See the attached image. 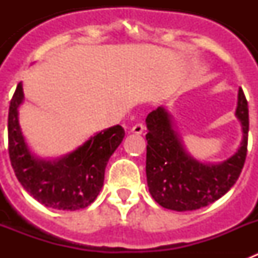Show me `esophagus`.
I'll return each instance as SVG.
<instances>
[{
  "label": "esophagus",
  "mask_w": 258,
  "mask_h": 258,
  "mask_svg": "<svg viewBox=\"0 0 258 258\" xmlns=\"http://www.w3.org/2000/svg\"><path fill=\"white\" fill-rule=\"evenodd\" d=\"M143 131H145V127H143L142 124H136L131 129L132 133H134V134H142Z\"/></svg>",
  "instance_id": "esophagus-1"
}]
</instances>
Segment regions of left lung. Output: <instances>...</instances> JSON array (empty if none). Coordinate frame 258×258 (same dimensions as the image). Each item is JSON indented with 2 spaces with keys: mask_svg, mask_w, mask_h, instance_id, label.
<instances>
[{
  "mask_svg": "<svg viewBox=\"0 0 258 258\" xmlns=\"http://www.w3.org/2000/svg\"><path fill=\"white\" fill-rule=\"evenodd\" d=\"M235 116L243 132L239 149L221 163H203L186 151L165 107L149 113L146 175L150 194L159 206L177 212L195 211L218 200L234 186L244 165L249 131L248 103L240 88Z\"/></svg>",
  "mask_w": 258,
  "mask_h": 258,
  "instance_id": "left-lung-1",
  "label": "left lung"
}]
</instances>
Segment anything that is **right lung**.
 Here are the masks:
<instances>
[{
    "mask_svg": "<svg viewBox=\"0 0 258 258\" xmlns=\"http://www.w3.org/2000/svg\"><path fill=\"white\" fill-rule=\"evenodd\" d=\"M24 101L18 84L9 108V155L24 190L37 202L59 211H77L90 206L102 190L109 157L122 142L120 125L95 133L64 156L46 160L29 150L19 125V107Z\"/></svg>",
    "mask_w": 258,
    "mask_h": 258,
    "instance_id": "obj_1",
    "label": "right lung"
}]
</instances>
